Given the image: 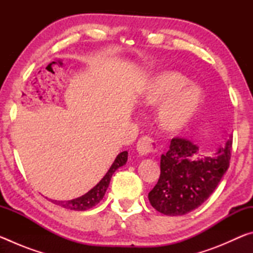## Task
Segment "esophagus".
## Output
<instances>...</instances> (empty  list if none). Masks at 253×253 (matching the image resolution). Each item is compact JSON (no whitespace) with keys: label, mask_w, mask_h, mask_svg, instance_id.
I'll return each mask as SVG.
<instances>
[{"label":"esophagus","mask_w":253,"mask_h":253,"mask_svg":"<svg viewBox=\"0 0 253 253\" xmlns=\"http://www.w3.org/2000/svg\"><path fill=\"white\" fill-rule=\"evenodd\" d=\"M137 152L139 153V155L147 156L149 154L157 151V145L154 142L152 138H149L147 136H144L137 142Z\"/></svg>","instance_id":"1"}]
</instances>
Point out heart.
<instances>
[{"instance_id": "b5f03b06", "label": "heart", "mask_w": 253, "mask_h": 253, "mask_svg": "<svg viewBox=\"0 0 253 253\" xmlns=\"http://www.w3.org/2000/svg\"><path fill=\"white\" fill-rule=\"evenodd\" d=\"M188 80L175 71H161L149 78L139 92V102L158 107L157 122L163 130L179 132L190 125L203 105L202 89L188 84Z\"/></svg>"}]
</instances>
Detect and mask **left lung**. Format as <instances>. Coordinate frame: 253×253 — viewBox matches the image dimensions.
I'll return each mask as SVG.
<instances>
[{"label":"left lung","instance_id":"8db88e82","mask_svg":"<svg viewBox=\"0 0 253 253\" xmlns=\"http://www.w3.org/2000/svg\"><path fill=\"white\" fill-rule=\"evenodd\" d=\"M199 147L175 137L161 156V175L148 193L152 207L165 215H184L209 199L229 169L232 139L214 156L198 157Z\"/></svg>","mask_w":253,"mask_h":253}]
</instances>
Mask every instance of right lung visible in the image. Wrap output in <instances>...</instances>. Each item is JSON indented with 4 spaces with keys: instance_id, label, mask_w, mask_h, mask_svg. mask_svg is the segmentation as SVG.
Listing matches in <instances>:
<instances>
[{
    "instance_id": "1",
    "label": "right lung",
    "mask_w": 253,
    "mask_h": 253,
    "mask_svg": "<svg viewBox=\"0 0 253 253\" xmlns=\"http://www.w3.org/2000/svg\"><path fill=\"white\" fill-rule=\"evenodd\" d=\"M127 157L128 153L126 151L118 154L116 160L114 161L113 165L110 166V169H108V172L106 173L105 176L101 178V181L83 196L70 201H52V202L65 209L74 210V211H85V210L95 207V205L99 203L102 198H104L107 188L109 186L110 178L115 173V170L126 164Z\"/></svg>"
}]
</instances>
